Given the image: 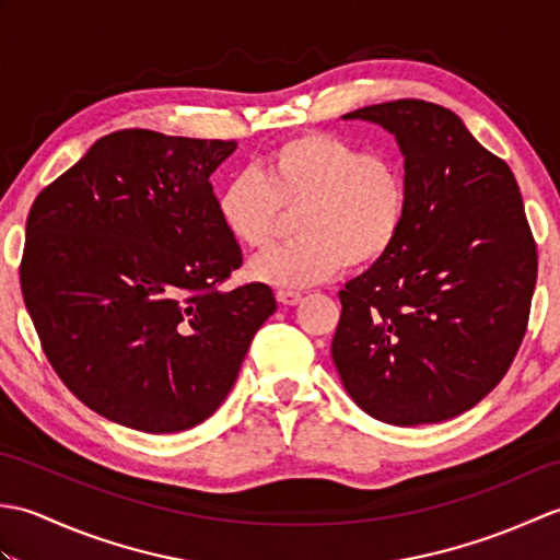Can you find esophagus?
I'll use <instances>...</instances> for the list:
<instances>
[{
  "mask_svg": "<svg viewBox=\"0 0 560 560\" xmlns=\"http://www.w3.org/2000/svg\"><path fill=\"white\" fill-rule=\"evenodd\" d=\"M277 301L281 305H299L303 301V293H299V291H277Z\"/></svg>",
  "mask_w": 560,
  "mask_h": 560,
  "instance_id": "obj_1",
  "label": "esophagus"
}]
</instances>
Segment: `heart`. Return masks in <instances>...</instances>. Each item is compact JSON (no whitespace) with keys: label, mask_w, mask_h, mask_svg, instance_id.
<instances>
[{"label":"heart","mask_w":560,"mask_h":560,"mask_svg":"<svg viewBox=\"0 0 560 560\" xmlns=\"http://www.w3.org/2000/svg\"><path fill=\"white\" fill-rule=\"evenodd\" d=\"M217 211L233 241L261 253L295 217L299 243L249 265L257 281L303 289L327 281L347 265L371 267L399 241L409 213L401 165L353 141L305 132L279 141L261 171L241 173L219 192Z\"/></svg>","instance_id":"heart-1"}]
</instances>
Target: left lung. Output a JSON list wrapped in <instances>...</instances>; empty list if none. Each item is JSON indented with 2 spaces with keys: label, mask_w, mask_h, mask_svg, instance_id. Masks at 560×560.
Returning <instances> with one entry per match:
<instances>
[{
  "label": "left lung",
  "mask_w": 560,
  "mask_h": 560,
  "mask_svg": "<svg viewBox=\"0 0 560 560\" xmlns=\"http://www.w3.org/2000/svg\"><path fill=\"white\" fill-rule=\"evenodd\" d=\"M343 120L395 135L409 213L389 255L339 291L331 359L373 419H452L501 383L527 331L537 243L517 180L443 105L401 98Z\"/></svg>",
  "instance_id": "8db88e82"
}]
</instances>
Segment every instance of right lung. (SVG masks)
Here are the masks:
<instances>
[{
  "mask_svg": "<svg viewBox=\"0 0 560 560\" xmlns=\"http://www.w3.org/2000/svg\"><path fill=\"white\" fill-rule=\"evenodd\" d=\"M235 147L120 129L33 201L23 303L59 380L105 419L144 433L209 419L277 311L267 283L221 289L243 253L209 175Z\"/></svg>",
  "mask_w": 560,
  "mask_h": 560,
  "instance_id": "right-lung-1",
  "label": "right lung"
}]
</instances>
